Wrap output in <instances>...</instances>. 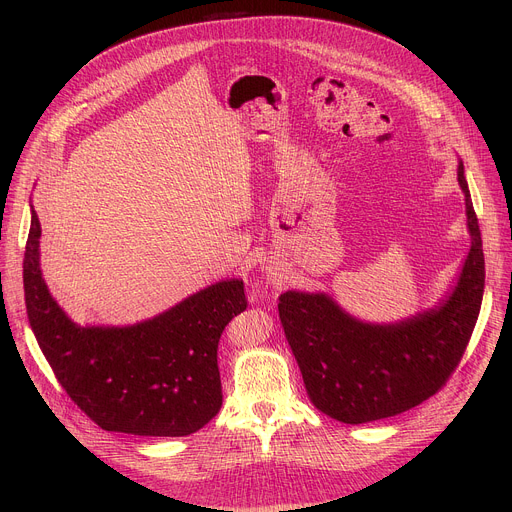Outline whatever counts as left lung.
Here are the masks:
<instances>
[{
	"mask_svg": "<svg viewBox=\"0 0 512 512\" xmlns=\"http://www.w3.org/2000/svg\"><path fill=\"white\" fill-rule=\"evenodd\" d=\"M458 184L472 245L454 289L435 308L371 324L322 291L279 296V320L310 401L328 417L356 425L409 411L440 391L460 364L480 314L484 253L462 162Z\"/></svg>",
	"mask_w": 512,
	"mask_h": 512,
	"instance_id": "1",
	"label": "left lung"
}]
</instances>
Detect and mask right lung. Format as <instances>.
Wrapping results in <instances>:
<instances>
[{
    "instance_id": "add662e5",
    "label": "right lung",
    "mask_w": 512,
    "mask_h": 512,
    "mask_svg": "<svg viewBox=\"0 0 512 512\" xmlns=\"http://www.w3.org/2000/svg\"><path fill=\"white\" fill-rule=\"evenodd\" d=\"M40 235L32 208L24 253L26 310L68 397L107 431L180 437L204 427L223 405L216 350L225 326L247 310L243 281L208 285L133 326H81L44 283Z\"/></svg>"
}]
</instances>
